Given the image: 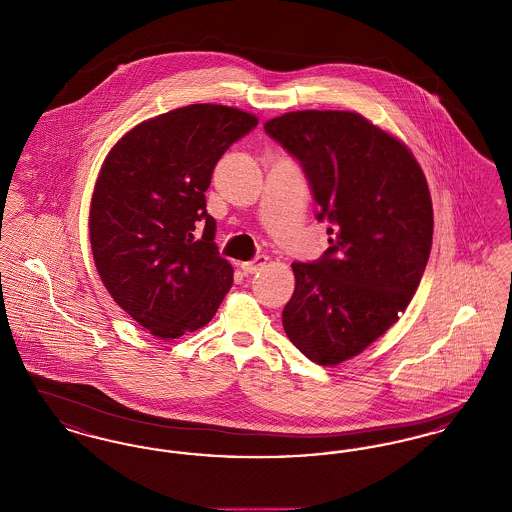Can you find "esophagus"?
<instances>
[{
  "label": "esophagus",
  "mask_w": 512,
  "mask_h": 512,
  "mask_svg": "<svg viewBox=\"0 0 512 512\" xmlns=\"http://www.w3.org/2000/svg\"><path fill=\"white\" fill-rule=\"evenodd\" d=\"M268 263V257L265 255H259V257H255L253 261H245L240 265V268L244 270V274H255L257 270H261V268L265 267Z\"/></svg>",
  "instance_id": "34e87169"
}]
</instances>
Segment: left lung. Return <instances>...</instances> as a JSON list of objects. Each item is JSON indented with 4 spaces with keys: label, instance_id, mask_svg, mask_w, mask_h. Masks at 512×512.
<instances>
[{
    "label": "left lung",
    "instance_id": "8db88e82",
    "mask_svg": "<svg viewBox=\"0 0 512 512\" xmlns=\"http://www.w3.org/2000/svg\"><path fill=\"white\" fill-rule=\"evenodd\" d=\"M301 163L330 220V247L293 263L295 292L282 313L293 345L336 366L384 336L411 303L432 249L426 176L399 138L353 111H292L265 122Z\"/></svg>",
    "mask_w": 512,
    "mask_h": 512
}]
</instances>
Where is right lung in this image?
<instances>
[{"label": "right lung", "instance_id": "add662e5", "mask_svg": "<svg viewBox=\"0 0 512 512\" xmlns=\"http://www.w3.org/2000/svg\"><path fill=\"white\" fill-rule=\"evenodd\" d=\"M257 124L236 107H178L128 130L101 165L88 222L99 278L161 340L203 328L232 288L205 192L222 153Z\"/></svg>", "mask_w": 512, "mask_h": 512}]
</instances>
